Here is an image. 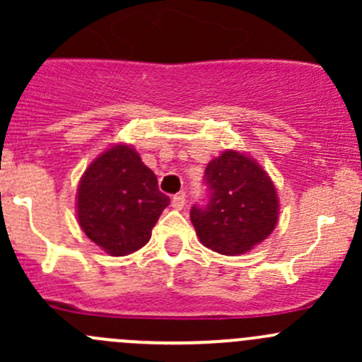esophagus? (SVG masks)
<instances>
[{"mask_svg":"<svg viewBox=\"0 0 362 362\" xmlns=\"http://www.w3.org/2000/svg\"><path fill=\"white\" fill-rule=\"evenodd\" d=\"M171 206H173L175 210H182V208L185 206V194H184V192H180V194H175L173 198H171Z\"/></svg>","mask_w":362,"mask_h":362,"instance_id":"34e87169","label":"esophagus"}]
</instances>
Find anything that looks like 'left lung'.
Masks as SVG:
<instances>
[{
    "instance_id": "left-lung-1",
    "label": "left lung",
    "mask_w": 362,
    "mask_h": 362,
    "mask_svg": "<svg viewBox=\"0 0 362 362\" xmlns=\"http://www.w3.org/2000/svg\"><path fill=\"white\" fill-rule=\"evenodd\" d=\"M206 206H192L199 242L222 255H240L268 238L279 222L275 184L250 156L224 151L204 170Z\"/></svg>"
}]
</instances>
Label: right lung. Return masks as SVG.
I'll list each match as a JSON object with an SVG mask.
<instances>
[{
  "instance_id": "obj_1",
  "label": "right lung",
  "mask_w": 362,
  "mask_h": 362,
  "mask_svg": "<svg viewBox=\"0 0 362 362\" xmlns=\"http://www.w3.org/2000/svg\"><path fill=\"white\" fill-rule=\"evenodd\" d=\"M170 204L158 177L131 145L117 144L87 166L76 189L82 231L110 255H127L151 240L152 228Z\"/></svg>"
}]
</instances>
